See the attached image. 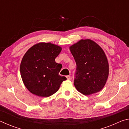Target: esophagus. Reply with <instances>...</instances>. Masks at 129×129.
I'll list each match as a JSON object with an SVG mask.
<instances>
[{
  "label": "esophagus",
  "mask_w": 129,
  "mask_h": 129,
  "mask_svg": "<svg viewBox=\"0 0 129 129\" xmlns=\"http://www.w3.org/2000/svg\"><path fill=\"white\" fill-rule=\"evenodd\" d=\"M66 77H67L68 80H70L71 79V76H67Z\"/></svg>",
  "instance_id": "esophagus-1"
}]
</instances>
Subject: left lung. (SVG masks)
<instances>
[{"label": "left lung", "mask_w": 129, "mask_h": 129, "mask_svg": "<svg viewBox=\"0 0 129 129\" xmlns=\"http://www.w3.org/2000/svg\"><path fill=\"white\" fill-rule=\"evenodd\" d=\"M69 49L77 65L74 85L82 94L101 90L108 80L109 66L104 50L90 39H81Z\"/></svg>", "instance_id": "8db88e82"}]
</instances>
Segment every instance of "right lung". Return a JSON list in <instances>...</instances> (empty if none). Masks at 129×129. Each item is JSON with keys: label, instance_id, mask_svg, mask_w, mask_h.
I'll list each match as a JSON object with an SVG mask.
<instances>
[{"label": "right lung", "instance_id": "add662e5", "mask_svg": "<svg viewBox=\"0 0 129 129\" xmlns=\"http://www.w3.org/2000/svg\"><path fill=\"white\" fill-rule=\"evenodd\" d=\"M62 48L51 43H39L28 50L20 64V75L25 86L39 97H49L66 80L59 75L62 65L55 58Z\"/></svg>", "mask_w": 129, "mask_h": 129}]
</instances>
